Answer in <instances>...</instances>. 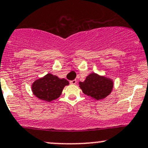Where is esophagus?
<instances>
[{"label": "esophagus", "instance_id": "34e87169", "mask_svg": "<svg viewBox=\"0 0 148 148\" xmlns=\"http://www.w3.org/2000/svg\"><path fill=\"white\" fill-rule=\"evenodd\" d=\"M69 83H70V84H72V85H74V84H77V80H76V79H74V80L70 81V82H69Z\"/></svg>", "mask_w": 148, "mask_h": 148}]
</instances>
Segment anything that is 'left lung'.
I'll list each match as a JSON object with an SVG mask.
<instances>
[{"label":"left lung","mask_w":148,"mask_h":148,"mask_svg":"<svg viewBox=\"0 0 148 148\" xmlns=\"http://www.w3.org/2000/svg\"><path fill=\"white\" fill-rule=\"evenodd\" d=\"M81 89L85 95L95 100L106 98L111 92L113 82L95 73L89 74L84 82H79Z\"/></svg>","instance_id":"obj_1"}]
</instances>
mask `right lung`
Instances as JSON below:
<instances>
[{
	"mask_svg": "<svg viewBox=\"0 0 148 148\" xmlns=\"http://www.w3.org/2000/svg\"><path fill=\"white\" fill-rule=\"evenodd\" d=\"M69 85L64 79H59L56 76L48 74L44 77L35 81L32 84V91L40 100L50 102L59 98L63 88Z\"/></svg>",
	"mask_w": 148,
	"mask_h": 148,
	"instance_id": "add662e5",
	"label": "right lung"
}]
</instances>
